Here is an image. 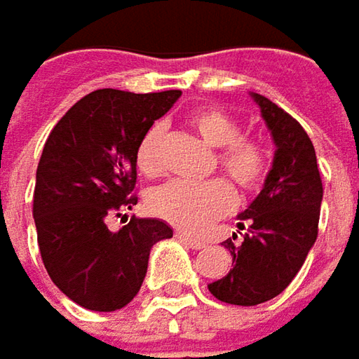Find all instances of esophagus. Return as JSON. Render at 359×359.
<instances>
[{
  "label": "esophagus",
  "instance_id": "obj_1",
  "mask_svg": "<svg viewBox=\"0 0 359 359\" xmlns=\"http://www.w3.org/2000/svg\"><path fill=\"white\" fill-rule=\"evenodd\" d=\"M177 239H179L180 243H184L187 247H191V249H203V247L207 245L203 239L193 237V235H189V233H182V231H177Z\"/></svg>",
  "mask_w": 359,
  "mask_h": 359
}]
</instances>
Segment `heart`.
Listing matches in <instances>:
<instances>
[{"mask_svg":"<svg viewBox=\"0 0 359 359\" xmlns=\"http://www.w3.org/2000/svg\"><path fill=\"white\" fill-rule=\"evenodd\" d=\"M189 126L207 147L217 149L212 168H219L239 191L257 189L267 175V150L257 138L243 136L239 120L219 108H201L189 116ZM164 142L166 130L156 122L142 134L136 147V166L149 179L161 177L166 168ZM233 205V189L223 179L207 182L175 180L149 196L152 215L191 233L205 231L212 221L225 217Z\"/></svg>","mask_w":359,"mask_h":359,"instance_id":"b5f03b06","label":"heart"}]
</instances>
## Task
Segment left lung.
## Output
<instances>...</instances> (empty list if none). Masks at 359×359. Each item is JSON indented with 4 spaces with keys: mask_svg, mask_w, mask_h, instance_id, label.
<instances>
[{
    "mask_svg": "<svg viewBox=\"0 0 359 359\" xmlns=\"http://www.w3.org/2000/svg\"><path fill=\"white\" fill-rule=\"evenodd\" d=\"M253 98L277 150L263 191L239 215L243 243H233L237 235L223 243L233 269L209 283L210 293L231 305L265 304L293 281L318 239L323 196L316 149L304 126L269 98Z\"/></svg>",
    "mask_w": 359,
    "mask_h": 359,
    "instance_id": "left-lung-1",
    "label": "left lung"
}]
</instances>
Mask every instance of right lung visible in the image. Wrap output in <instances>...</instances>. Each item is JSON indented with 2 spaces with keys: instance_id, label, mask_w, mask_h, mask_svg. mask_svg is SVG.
<instances>
[{
  "instance_id": "obj_1",
  "label": "right lung",
  "mask_w": 359,
  "mask_h": 359,
  "mask_svg": "<svg viewBox=\"0 0 359 359\" xmlns=\"http://www.w3.org/2000/svg\"><path fill=\"white\" fill-rule=\"evenodd\" d=\"M179 96L102 88L76 102L46 140L34 189L39 253L57 289L86 309L130 304L152 245L172 237L158 219L133 217L118 233L106 219L136 205V147Z\"/></svg>"
}]
</instances>
